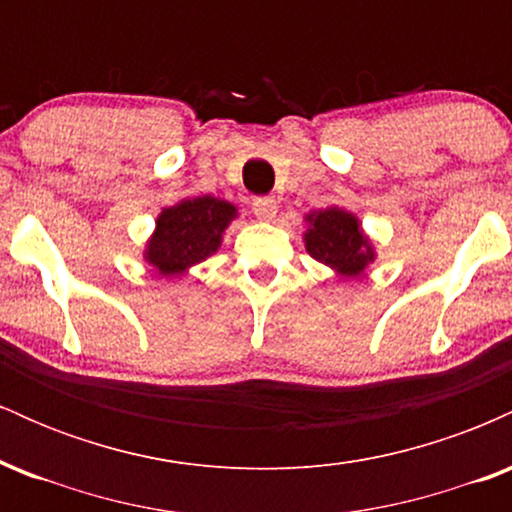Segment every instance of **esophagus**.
Returning a JSON list of instances; mask_svg holds the SVG:
<instances>
[{
	"instance_id": "34e87169",
	"label": "esophagus",
	"mask_w": 512,
	"mask_h": 512,
	"mask_svg": "<svg viewBox=\"0 0 512 512\" xmlns=\"http://www.w3.org/2000/svg\"><path fill=\"white\" fill-rule=\"evenodd\" d=\"M276 209L279 207H276V199L272 197H257L255 202H252V211H255L257 219H264V221L274 219Z\"/></svg>"
}]
</instances>
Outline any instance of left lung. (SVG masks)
Returning <instances> with one entry per match:
<instances>
[{"label":"left lung","instance_id":"1","mask_svg":"<svg viewBox=\"0 0 512 512\" xmlns=\"http://www.w3.org/2000/svg\"><path fill=\"white\" fill-rule=\"evenodd\" d=\"M305 250L317 262L330 267L339 276H358L375 260L370 240L363 236L361 223L349 211L330 207L305 216Z\"/></svg>","mask_w":512,"mask_h":512}]
</instances>
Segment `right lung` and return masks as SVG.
<instances>
[{
    "label": "right lung",
    "mask_w": 512,
    "mask_h": 512,
    "mask_svg": "<svg viewBox=\"0 0 512 512\" xmlns=\"http://www.w3.org/2000/svg\"><path fill=\"white\" fill-rule=\"evenodd\" d=\"M236 216L238 209L226 199L211 195L182 199L158 214L144 260L161 276L185 274L221 248L223 231Z\"/></svg>",
    "instance_id": "right-lung-1"
}]
</instances>
